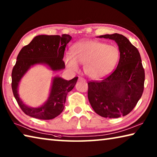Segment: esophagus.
Segmentation results:
<instances>
[{"label":"esophagus","mask_w":157,"mask_h":157,"mask_svg":"<svg viewBox=\"0 0 157 157\" xmlns=\"http://www.w3.org/2000/svg\"><path fill=\"white\" fill-rule=\"evenodd\" d=\"M79 80H83V81H85V79L83 78H79Z\"/></svg>","instance_id":"esophagus-1"}]
</instances>
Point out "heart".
<instances>
[{
	"label": "heart",
	"mask_w": 157,
	"mask_h": 157,
	"mask_svg": "<svg viewBox=\"0 0 157 157\" xmlns=\"http://www.w3.org/2000/svg\"><path fill=\"white\" fill-rule=\"evenodd\" d=\"M119 52L112 45L86 40L73 45L71 55L65 56V63L71 71H78V63L84 64V73L89 78L98 79L111 72L118 62Z\"/></svg>",
	"instance_id": "heart-1"
}]
</instances>
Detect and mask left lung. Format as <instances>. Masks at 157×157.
I'll list each match as a JSON object with an SVG mask.
<instances>
[{
    "instance_id": "obj_1",
    "label": "left lung",
    "mask_w": 157,
    "mask_h": 157,
    "mask_svg": "<svg viewBox=\"0 0 157 157\" xmlns=\"http://www.w3.org/2000/svg\"><path fill=\"white\" fill-rule=\"evenodd\" d=\"M100 38L115 41L120 50L116 68L101 80L88 82V98L95 112L104 118L126 116L133 110L144 90L145 71L139 50L120 34Z\"/></svg>"
}]
</instances>
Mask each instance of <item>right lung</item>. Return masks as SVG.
Returning a JSON list of instances; mask_svg holds the SVG:
<instances>
[{
    "mask_svg": "<svg viewBox=\"0 0 157 157\" xmlns=\"http://www.w3.org/2000/svg\"><path fill=\"white\" fill-rule=\"evenodd\" d=\"M71 40L68 34L39 35L30 44L22 48L18 53L12 72V89L16 100L26 115L41 120L55 118L62 112L68 93L72 90L78 77L66 80L59 77L53 79L49 98L40 107L33 108L26 106L20 99L18 94V83L30 66L36 63H45L53 71L65 68L63 58L67 44Z\"/></svg>",
    "mask_w": 157,
    "mask_h": 157,
    "instance_id": "add662e5",
    "label": "right lung"
}]
</instances>
